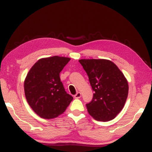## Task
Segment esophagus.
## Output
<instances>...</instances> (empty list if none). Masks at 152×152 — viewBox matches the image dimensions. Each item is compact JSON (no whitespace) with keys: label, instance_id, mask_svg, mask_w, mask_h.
I'll use <instances>...</instances> for the list:
<instances>
[{"label":"esophagus","instance_id":"1","mask_svg":"<svg viewBox=\"0 0 152 152\" xmlns=\"http://www.w3.org/2000/svg\"><path fill=\"white\" fill-rule=\"evenodd\" d=\"M81 94L80 93V92H78V93H76L74 95L75 99H79V98H81Z\"/></svg>","mask_w":152,"mask_h":152}]
</instances>
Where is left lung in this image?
Instances as JSON below:
<instances>
[{"label":"left lung","instance_id":"1","mask_svg":"<svg viewBox=\"0 0 152 152\" xmlns=\"http://www.w3.org/2000/svg\"><path fill=\"white\" fill-rule=\"evenodd\" d=\"M78 61L88 76L94 91L93 99L86 104L94 119L108 121L121 112L126 103L129 84L117 66L107 59H81Z\"/></svg>","mask_w":152,"mask_h":152}]
</instances>
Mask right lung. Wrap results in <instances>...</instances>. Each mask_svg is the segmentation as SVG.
Masks as SVG:
<instances>
[{"label":"right lung","mask_w":152,"mask_h":152,"mask_svg":"<svg viewBox=\"0 0 152 152\" xmlns=\"http://www.w3.org/2000/svg\"><path fill=\"white\" fill-rule=\"evenodd\" d=\"M70 60L58 56L42 58L27 74L24 81L26 100L40 117L46 119L58 117L73 100L60 79L61 71Z\"/></svg>","instance_id":"1"}]
</instances>
